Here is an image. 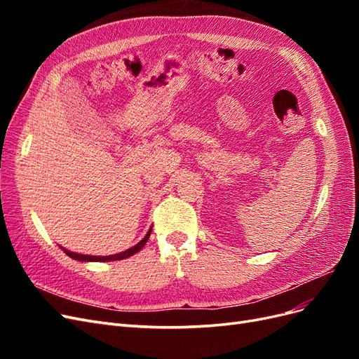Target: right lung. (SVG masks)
<instances>
[{"instance_id":"obj_1","label":"right lung","mask_w":359,"mask_h":359,"mask_svg":"<svg viewBox=\"0 0 359 359\" xmlns=\"http://www.w3.org/2000/svg\"><path fill=\"white\" fill-rule=\"evenodd\" d=\"M151 229L153 227H149V231L147 232V235L140 240L136 245L127 248L126 252H121V253H116V255H111V256H90V255H81V253H74V252H70V250L64 248V253H66L69 257L74 259V260H79V262H111V260H121V259H126V257H130L136 255L137 252H140V250L144 248V245L147 244V241L149 240V235H151Z\"/></svg>"}]
</instances>
